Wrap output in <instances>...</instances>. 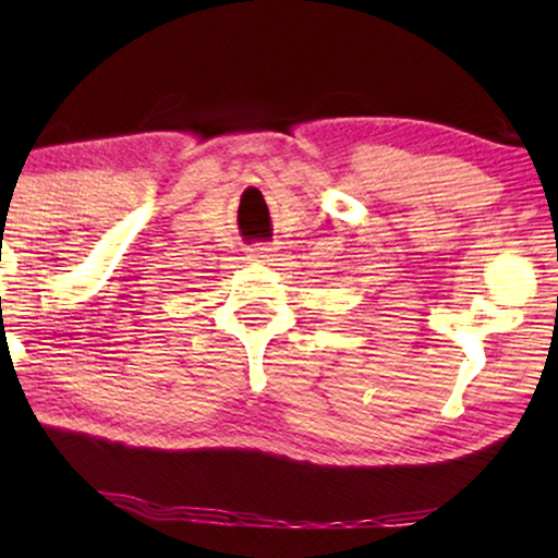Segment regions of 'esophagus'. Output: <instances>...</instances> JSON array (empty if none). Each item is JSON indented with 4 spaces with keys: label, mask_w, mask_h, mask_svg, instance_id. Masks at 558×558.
Returning <instances> with one entry per match:
<instances>
[{
    "label": "esophagus",
    "mask_w": 558,
    "mask_h": 558,
    "mask_svg": "<svg viewBox=\"0 0 558 558\" xmlns=\"http://www.w3.org/2000/svg\"><path fill=\"white\" fill-rule=\"evenodd\" d=\"M251 262H256V264H271V262H274V248H269V246H256V248H251Z\"/></svg>",
    "instance_id": "esophagus-1"
}]
</instances>
